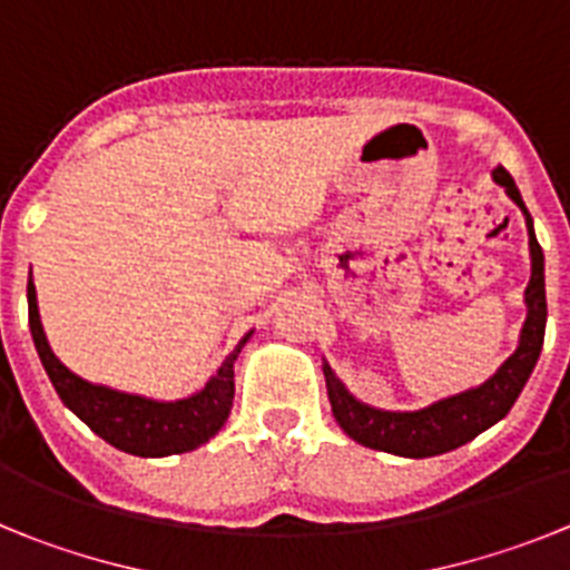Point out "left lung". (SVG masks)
I'll return each instance as SVG.
<instances>
[{
  "mask_svg": "<svg viewBox=\"0 0 570 570\" xmlns=\"http://www.w3.org/2000/svg\"><path fill=\"white\" fill-rule=\"evenodd\" d=\"M493 183L502 185L517 208L525 214L528 245H531V282L525 288V325L520 331V345L497 367V374L488 376L482 385L468 387L462 394L445 396L420 411H382L356 400L351 391L340 382V376L331 371L325 362V385H328L331 411L336 422L354 442L385 454L411 456V460H425V456L445 454L454 448L465 445L473 436H480L491 425L502 420L522 394L533 365L540 360L542 340H546V256H542L540 242L533 234V219L522 203L520 188L513 185L511 174L505 168L493 170Z\"/></svg>",
  "mask_w": 570,
  "mask_h": 570,
  "instance_id": "obj_1",
  "label": "left lung"
}]
</instances>
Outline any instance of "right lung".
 <instances>
[{"mask_svg": "<svg viewBox=\"0 0 570 570\" xmlns=\"http://www.w3.org/2000/svg\"><path fill=\"white\" fill-rule=\"evenodd\" d=\"M28 322L37 354L45 365V374L57 387L59 400L114 448L134 456H170L185 454L205 445L210 436L219 434L234 405V362L254 331L242 336L239 345L225 356L214 376L205 382L203 391L176 402L148 400V396L125 394L108 385H94L57 360L50 351L48 336L42 331L37 305V288L28 282Z\"/></svg>", "mask_w": 570, "mask_h": 570, "instance_id": "1", "label": "right lung"}]
</instances>
